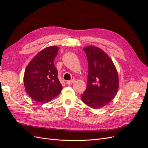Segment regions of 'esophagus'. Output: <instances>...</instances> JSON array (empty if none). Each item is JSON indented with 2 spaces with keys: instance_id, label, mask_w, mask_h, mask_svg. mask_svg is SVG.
<instances>
[{
  "instance_id": "34e87169",
  "label": "esophagus",
  "mask_w": 148,
  "mask_h": 148,
  "mask_svg": "<svg viewBox=\"0 0 148 148\" xmlns=\"http://www.w3.org/2000/svg\"><path fill=\"white\" fill-rule=\"evenodd\" d=\"M75 82V79H71V80H70V81H67V82H66V84H68V85H70V84H71L74 83Z\"/></svg>"
}]
</instances>
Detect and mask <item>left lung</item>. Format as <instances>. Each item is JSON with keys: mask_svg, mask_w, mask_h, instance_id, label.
<instances>
[{"mask_svg": "<svg viewBox=\"0 0 148 148\" xmlns=\"http://www.w3.org/2000/svg\"><path fill=\"white\" fill-rule=\"evenodd\" d=\"M88 62L87 88L82 100L93 109L107 106L116 96L119 87L117 70L110 57L94 46L83 48Z\"/></svg>", "mask_w": 148, "mask_h": 148, "instance_id": "8db88e82", "label": "left lung"}]
</instances>
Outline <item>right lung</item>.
<instances>
[{
  "label": "right lung",
  "instance_id": "add662e5",
  "mask_svg": "<svg viewBox=\"0 0 148 148\" xmlns=\"http://www.w3.org/2000/svg\"><path fill=\"white\" fill-rule=\"evenodd\" d=\"M59 48L49 46L36 55L26 66L23 82L25 90L33 100L46 102L59 95L62 86L53 64Z\"/></svg>",
  "mask_w": 148,
  "mask_h": 148
}]
</instances>
